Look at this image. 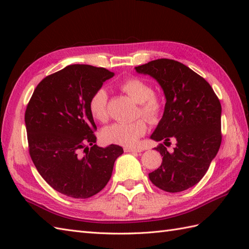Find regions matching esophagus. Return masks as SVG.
I'll return each mask as SVG.
<instances>
[{
    "instance_id": "obj_1",
    "label": "esophagus",
    "mask_w": 249,
    "mask_h": 249,
    "mask_svg": "<svg viewBox=\"0 0 249 249\" xmlns=\"http://www.w3.org/2000/svg\"><path fill=\"white\" fill-rule=\"evenodd\" d=\"M124 151L126 153H140L142 152V149H139V147H125Z\"/></svg>"
}]
</instances>
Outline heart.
<instances>
[{"mask_svg": "<svg viewBox=\"0 0 249 249\" xmlns=\"http://www.w3.org/2000/svg\"><path fill=\"white\" fill-rule=\"evenodd\" d=\"M120 89L139 104L138 113L150 122H155L161 113V99L154 93L152 84L138 77H130L120 83ZM89 113L100 123L107 122L108 94L104 88L95 89L89 100ZM144 120L139 119L130 123H114L103 130V138L110 143L124 146H134L140 137L146 133Z\"/></svg>", "mask_w": 249, "mask_h": 249, "instance_id": "heart-1", "label": "heart"}]
</instances>
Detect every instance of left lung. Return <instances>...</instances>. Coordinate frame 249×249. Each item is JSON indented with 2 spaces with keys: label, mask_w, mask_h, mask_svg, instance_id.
<instances>
[{
  "label": "left lung",
  "mask_w": 249,
  "mask_h": 249,
  "mask_svg": "<svg viewBox=\"0 0 249 249\" xmlns=\"http://www.w3.org/2000/svg\"><path fill=\"white\" fill-rule=\"evenodd\" d=\"M160 84L166 96L165 111L151 139L160 143L155 150L162 162L149 173L151 182L168 193H178L197 184L208 171L221 143V105L212 87L186 65L158 59L137 66Z\"/></svg>",
  "instance_id": "1"
}]
</instances>
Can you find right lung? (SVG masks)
<instances>
[{"mask_svg":"<svg viewBox=\"0 0 249 249\" xmlns=\"http://www.w3.org/2000/svg\"><path fill=\"white\" fill-rule=\"evenodd\" d=\"M114 72L103 67L73 64L47 76L34 89L24 121L29 152L37 171L67 197L87 199L111 178L122 146L99 147L89 110L95 89Z\"/></svg>","mask_w":249,"mask_h":249,"instance_id":"add662e5","label":"right lung"}]
</instances>
